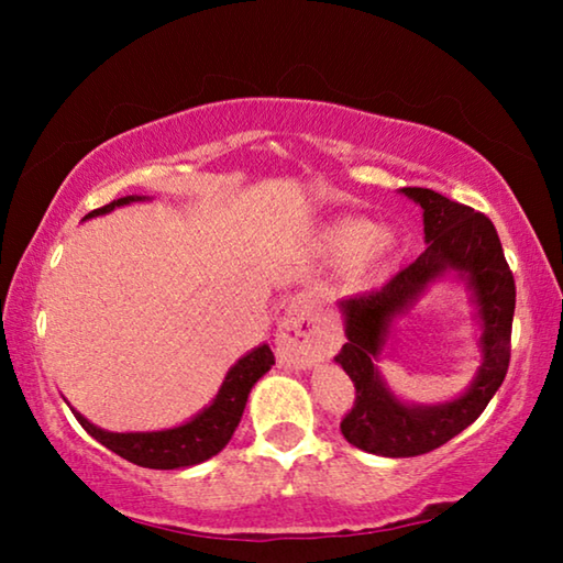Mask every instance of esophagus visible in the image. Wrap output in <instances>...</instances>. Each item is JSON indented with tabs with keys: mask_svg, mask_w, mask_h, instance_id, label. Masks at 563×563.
Listing matches in <instances>:
<instances>
[{
	"mask_svg": "<svg viewBox=\"0 0 563 563\" xmlns=\"http://www.w3.org/2000/svg\"><path fill=\"white\" fill-rule=\"evenodd\" d=\"M340 342L342 338L338 328L322 322L316 305L298 295L290 300L288 312L275 332V355L283 365L305 369L322 360H330L338 352Z\"/></svg>",
	"mask_w": 563,
	"mask_h": 563,
	"instance_id": "34e87169",
	"label": "esophagus"
}]
</instances>
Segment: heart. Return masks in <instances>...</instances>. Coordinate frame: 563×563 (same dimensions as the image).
<instances>
[{
    "instance_id": "1",
    "label": "heart",
    "mask_w": 563,
    "mask_h": 563,
    "mask_svg": "<svg viewBox=\"0 0 563 563\" xmlns=\"http://www.w3.org/2000/svg\"><path fill=\"white\" fill-rule=\"evenodd\" d=\"M402 251V238L393 225H373L367 218H340L318 238V253L328 263L352 261L357 278L383 275Z\"/></svg>"
}]
</instances>
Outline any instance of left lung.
I'll return each mask as SVG.
<instances>
[{"label": "left lung", "instance_id": "1", "mask_svg": "<svg viewBox=\"0 0 563 563\" xmlns=\"http://www.w3.org/2000/svg\"><path fill=\"white\" fill-rule=\"evenodd\" d=\"M399 194L422 206L424 253L379 290L338 302L347 342L335 362L350 375L357 393L340 430L357 450L379 456L432 452L484 412L507 377L517 305L514 275L504 258L497 228L487 216L430 188H402ZM446 274H454L473 292L483 365L471 387L454 400L437 406L405 404L384 383L378 360L384 356L394 318Z\"/></svg>", "mask_w": 563, "mask_h": 563}]
</instances>
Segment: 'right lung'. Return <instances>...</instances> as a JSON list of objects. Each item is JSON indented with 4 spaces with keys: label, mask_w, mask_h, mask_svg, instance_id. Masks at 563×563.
<instances>
[{
    "label": "right lung",
    "mask_w": 563,
    "mask_h": 563,
    "mask_svg": "<svg viewBox=\"0 0 563 563\" xmlns=\"http://www.w3.org/2000/svg\"><path fill=\"white\" fill-rule=\"evenodd\" d=\"M139 201H151V198L123 196L119 201H111L109 206L97 208V211L84 216V221L97 216H107L113 208ZM273 365V350L263 342V345L247 352V355H243L231 369H228L223 385L218 389L211 405L203 407L196 417H190L188 422L170 427V430L109 432L101 430L97 424H91L89 419L81 412H76L74 407L71 412L93 440L101 442L107 450L117 452L123 460L146 466V470H184V466H194L211 460V456H216L228 442H231L235 427L243 417L247 395H251L253 385L258 383Z\"/></svg>",
    "instance_id": "add662e5"
}]
</instances>
